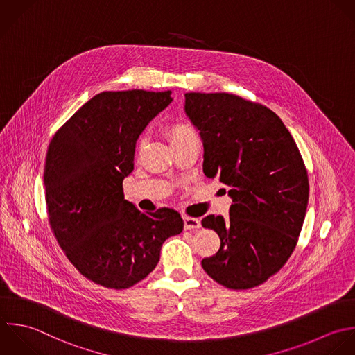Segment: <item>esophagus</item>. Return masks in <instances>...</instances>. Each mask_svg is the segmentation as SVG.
Wrapping results in <instances>:
<instances>
[{"label":"esophagus","mask_w":355,"mask_h":355,"mask_svg":"<svg viewBox=\"0 0 355 355\" xmlns=\"http://www.w3.org/2000/svg\"><path fill=\"white\" fill-rule=\"evenodd\" d=\"M200 220L199 218H193V217H188L185 216L184 217V227L185 230H198L200 228Z\"/></svg>","instance_id":"34e87169"}]
</instances>
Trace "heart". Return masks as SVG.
<instances>
[{
    "mask_svg": "<svg viewBox=\"0 0 355 355\" xmlns=\"http://www.w3.org/2000/svg\"><path fill=\"white\" fill-rule=\"evenodd\" d=\"M166 135H167L171 146L182 144V142L193 139V138H198V132H196L195 127L191 123L182 121V120L168 124L167 128H166ZM144 144H145V139L139 138L138 149H142Z\"/></svg>",
    "mask_w": 355,
    "mask_h": 355,
    "instance_id": "1",
    "label": "heart"
}]
</instances>
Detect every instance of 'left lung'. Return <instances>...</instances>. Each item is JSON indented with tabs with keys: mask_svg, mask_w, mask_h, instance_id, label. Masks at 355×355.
Listing matches in <instances>:
<instances>
[{
	"mask_svg": "<svg viewBox=\"0 0 355 355\" xmlns=\"http://www.w3.org/2000/svg\"><path fill=\"white\" fill-rule=\"evenodd\" d=\"M185 113L203 142V173L230 187V217L207 216L221 241L203 270L228 289H250L293 253L309 203L299 148L267 106L227 92L185 94ZM225 191V189H224Z\"/></svg>",
	"mask_w": 355,
	"mask_h": 355,
	"instance_id": "8db88e82",
	"label": "left lung"
}]
</instances>
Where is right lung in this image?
<instances>
[{
  "mask_svg": "<svg viewBox=\"0 0 355 355\" xmlns=\"http://www.w3.org/2000/svg\"><path fill=\"white\" fill-rule=\"evenodd\" d=\"M171 101V91L101 92L49 142L44 185L51 228L80 274L105 288L127 289L146 278L164 241L184 228L178 211L142 213L123 192L138 137Z\"/></svg>",
  "mask_w": 355,
  "mask_h": 355,
  "instance_id": "1",
  "label": "right lung"
}]
</instances>
